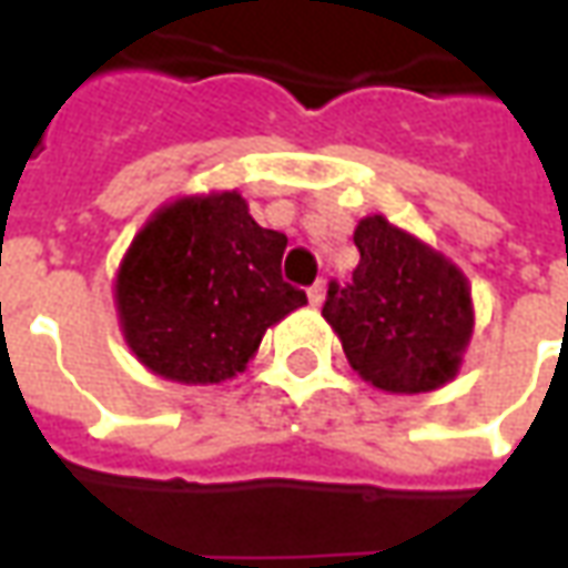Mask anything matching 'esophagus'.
I'll use <instances>...</instances> for the list:
<instances>
[{"label":"esophagus","instance_id":"34e87169","mask_svg":"<svg viewBox=\"0 0 568 568\" xmlns=\"http://www.w3.org/2000/svg\"><path fill=\"white\" fill-rule=\"evenodd\" d=\"M307 297H310V304H313V307H320L322 301H325V283H322V280H320V283L310 285Z\"/></svg>","mask_w":568,"mask_h":568}]
</instances>
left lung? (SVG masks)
Here are the masks:
<instances>
[{
  "instance_id": "left-lung-1",
  "label": "left lung",
  "mask_w": 568,
  "mask_h": 568,
  "mask_svg": "<svg viewBox=\"0 0 568 568\" xmlns=\"http://www.w3.org/2000/svg\"><path fill=\"white\" fill-rule=\"evenodd\" d=\"M358 267L328 283L322 316L349 365L386 393H428L450 381L471 337L463 273L383 215L356 227Z\"/></svg>"
}]
</instances>
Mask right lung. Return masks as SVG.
<instances>
[{
	"label": "right lung",
	"instance_id": "obj_1",
	"mask_svg": "<svg viewBox=\"0 0 568 568\" xmlns=\"http://www.w3.org/2000/svg\"><path fill=\"white\" fill-rule=\"evenodd\" d=\"M285 246L288 236L261 227L234 191L161 210L118 271L130 349L166 381L234 377L273 322L307 304L283 280Z\"/></svg>",
	"mask_w": 568,
	"mask_h": 568
}]
</instances>
